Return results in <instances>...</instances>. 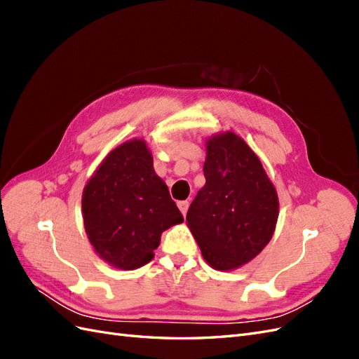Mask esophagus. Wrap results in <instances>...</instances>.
Wrapping results in <instances>:
<instances>
[{"label":"esophagus","mask_w":359,"mask_h":359,"mask_svg":"<svg viewBox=\"0 0 359 359\" xmlns=\"http://www.w3.org/2000/svg\"><path fill=\"white\" fill-rule=\"evenodd\" d=\"M189 201H180L178 202V208L181 210V212H182V215H186L187 214V210H189Z\"/></svg>","instance_id":"obj_1"}]
</instances>
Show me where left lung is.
Returning <instances> with one entry per match:
<instances>
[{
  "instance_id": "1",
  "label": "left lung",
  "mask_w": 359,
  "mask_h": 359,
  "mask_svg": "<svg viewBox=\"0 0 359 359\" xmlns=\"http://www.w3.org/2000/svg\"><path fill=\"white\" fill-rule=\"evenodd\" d=\"M205 186L187 212V226L206 264L233 271L253 260L273 238L278 196L255 151L233 132L205 140Z\"/></svg>"
}]
</instances>
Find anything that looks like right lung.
<instances>
[{
    "instance_id": "right-lung-1",
    "label": "right lung",
    "mask_w": 359,
    "mask_h": 359,
    "mask_svg": "<svg viewBox=\"0 0 359 359\" xmlns=\"http://www.w3.org/2000/svg\"><path fill=\"white\" fill-rule=\"evenodd\" d=\"M82 217L97 256L123 271L153 260L161 233L184 222L139 137L114 148L86 181Z\"/></svg>"
}]
</instances>
